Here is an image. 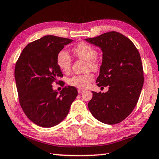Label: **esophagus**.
Instances as JSON below:
<instances>
[{"label":"esophagus","mask_w":159,"mask_h":159,"mask_svg":"<svg viewBox=\"0 0 159 159\" xmlns=\"http://www.w3.org/2000/svg\"><path fill=\"white\" fill-rule=\"evenodd\" d=\"M82 93H84L83 89H78V93H79V94H82Z\"/></svg>","instance_id":"1"}]
</instances>
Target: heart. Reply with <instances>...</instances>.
<instances>
[{"instance_id": "b5f03b06", "label": "heart", "mask_w": 159, "mask_h": 159, "mask_svg": "<svg viewBox=\"0 0 159 159\" xmlns=\"http://www.w3.org/2000/svg\"><path fill=\"white\" fill-rule=\"evenodd\" d=\"M72 52L78 58L87 61V70L93 71L98 70L99 64L96 58L98 53L93 46L85 42H80L73 48ZM57 64L61 71L65 72H68L70 70L71 64H72L71 57L68 53L64 50L59 52L57 56ZM93 80V75L90 73H87L84 75L72 76L69 79L68 82L71 86L79 89H85L89 87Z\"/></svg>"}]
</instances>
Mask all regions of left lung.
I'll return each instance as SVG.
<instances>
[{"label": "left lung", "instance_id": "8db88e82", "mask_svg": "<svg viewBox=\"0 0 159 159\" xmlns=\"http://www.w3.org/2000/svg\"><path fill=\"white\" fill-rule=\"evenodd\" d=\"M85 40L102 52L98 87L109 86L107 93L93 91L88 102L92 115L103 123H120L132 112L143 85L141 56L129 39L116 31H110Z\"/></svg>", "mask_w": 159, "mask_h": 159}]
</instances>
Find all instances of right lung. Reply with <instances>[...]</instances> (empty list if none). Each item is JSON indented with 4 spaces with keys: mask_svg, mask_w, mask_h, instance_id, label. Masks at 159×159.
<instances>
[{
    "mask_svg": "<svg viewBox=\"0 0 159 159\" xmlns=\"http://www.w3.org/2000/svg\"><path fill=\"white\" fill-rule=\"evenodd\" d=\"M72 39L45 36L23 49L15 66L18 100L23 111L36 125H57L66 118L77 95L75 87H64L60 93L52 89L63 75L57 66V54ZM64 82H61L64 86Z\"/></svg>",
    "mask_w": 159,
    "mask_h": 159,
    "instance_id": "right-lung-1",
    "label": "right lung"
}]
</instances>
